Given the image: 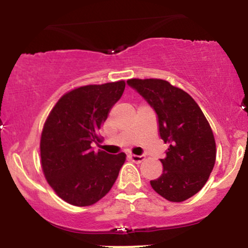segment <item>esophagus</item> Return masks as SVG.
<instances>
[{
  "mask_svg": "<svg viewBox=\"0 0 248 248\" xmlns=\"http://www.w3.org/2000/svg\"><path fill=\"white\" fill-rule=\"evenodd\" d=\"M129 158L135 163H141L142 161H144L146 156L144 155H129Z\"/></svg>",
  "mask_w": 248,
  "mask_h": 248,
  "instance_id": "34e87169",
  "label": "esophagus"
}]
</instances>
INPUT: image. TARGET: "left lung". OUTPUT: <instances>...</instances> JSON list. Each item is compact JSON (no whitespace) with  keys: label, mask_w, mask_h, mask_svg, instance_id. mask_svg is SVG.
I'll return each mask as SVG.
<instances>
[{"label":"left lung","mask_w":248,"mask_h":248,"mask_svg":"<svg viewBox=\"0 0 248 248\" xmlns=\"http://www.w3.org/2000/svg\"><path fill=\"white\" fill-rule=\"evenodd\" d=\"M134 88L155 110L158 132L168 143L163 172L150 186L170 202H183L205 186L216 162L212 129L193 99L162 79H129Z\"/></svg>","instance_id":"obj_1"}]
</instances>
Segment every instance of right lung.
I'll use <instances>...</instances> for the list:
<instances>
[{
  "label": "right lung",
  "mask_w": 248,
  "mask_h": 248,
  "mask_svg": "<svg viewBox=\"0 0 248 248\" xmlns=\"http://www.w3.org/2000/svg\"><path fill=\"white\" fill-rule=\"evenodd\" d=\"M124 80L87 85L59 99L41 138L42 169L55 192L76 206L96 203L112 189L126 154L110 155L91 147L124 91Z\"/></svg>",
  "instance_id": "obj_1"
}]
</instances>
